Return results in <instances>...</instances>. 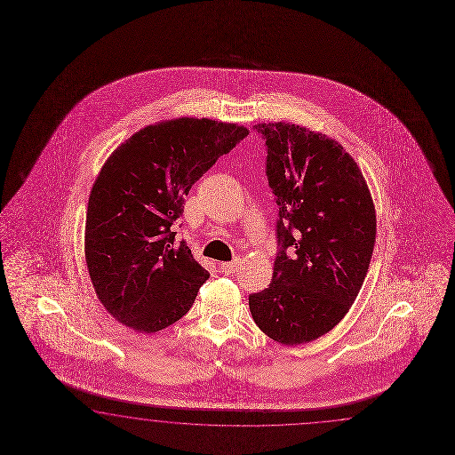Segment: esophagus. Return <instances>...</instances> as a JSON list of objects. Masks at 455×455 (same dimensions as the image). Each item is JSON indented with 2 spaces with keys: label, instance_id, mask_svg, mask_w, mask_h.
Returning <instances> with one entry per match:
<instances>
[{
  "label": "esophagus",
  "instance_id": "34e87169",
  "mask_svg": "<svg viewBox=\"0 0 455 455\" xmlns=\"http://www.w3.org/2000/svg\"><path fill=\"white\" fill-rule=\"evenodd\" d=\"M240 265V259H234V261H228V263H221L220 270L225 275H232L236 271V267Z\"/></svg>",
  "mask_w": 455,
  "mask_h": 455
}]
</instances>
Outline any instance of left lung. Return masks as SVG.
Masks as SVG:
<instances>
[{
  "label": "left lung",
  "mask_w": 455,
  "mask_h": 455,
  "mask_svg": "<svg viewBox=\"0 0 455 455\" xmlns=\"http://www.w3.org/2000/svg\"><path fill=\"white\" fill-rule=\"evenodd\" d=\"M278 205L273 278L248 296L259 330L278 343L318 339L343 320L368 273L376 212L355 159L295 124H257Z\"/></svg>",
  "instance_id": "1"
}]
</instances>
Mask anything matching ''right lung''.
Masks as SVG:
<instances>
[{
  "mask_svg": "<svg viewBox=\"0 0 455 455\" xmlns=\"http://www.w3.org/2000/svg\"><path fill=\"white\" fill-rule=\"evenodd\" d=\"M246 135L236 124L182 117L148 125L112 152L89 196L84 250L116 320L156 332L192 307L210 273L175 242L173 225L192 185Z\"/></svg>",
  "mask_w": 455,
  "mask_h": 455,
  "instance_id": "obj_1",
  "label": "right lung"
}]
</instances>
